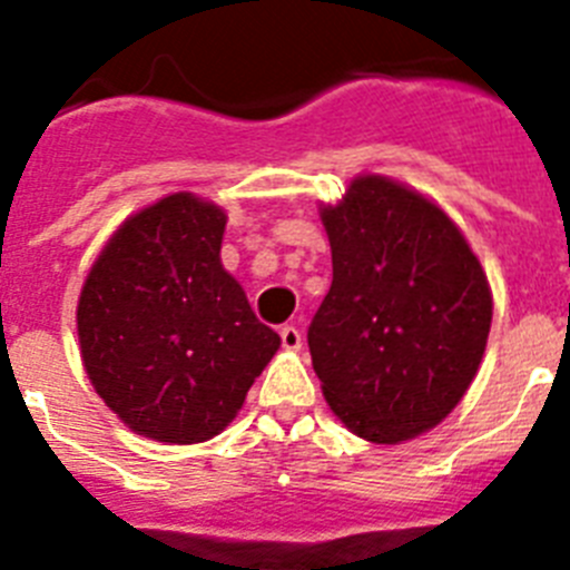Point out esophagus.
<instances>
[{
  "label": "esophagus",
  "instance_id": "esophagus-1",
  "mask_svg": "<svg viewBox=\"0 0 570 570\" xmlns=\"http://www.w3.org/2000/svg\"><path fill=\"white\" fill-rule=\"evenodd\" d=\"M279 340H282V347H288V351H299L302 331L296 328V325H285V328L279 331Z\"/></svg>",
  "mask_w": 570,
  "mask_h": 570
}]
</instances>
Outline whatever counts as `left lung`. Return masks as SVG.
<instances>
[{"label": "left lung", "instance_id": "obj_1", "mask_svg": "<svg viewBox=\"0 0 570 570\" xmlns=\"http://www.w3.org/2000/svg\"><path fill=\"white\" fill-rule=\"evenodd\" d=\"M322 223L334 282L308 328L322 394L356 436L396 445L445 420L476 376L488 279L460 228L385 176L354 179Z\"/></svg>", "mask_w": 570, "mask_h": 570}]
</instances>
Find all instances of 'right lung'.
<instances>
[{"label":"right lung","instance_id":"add662e5","mask_svg":"<svg viewBox=\"0 0 570 570\" xmlns=\"http://www.w3.org/2000/svg\"><path fill=\"white\" fill-rule=\"evenodd\" d=\"M223 234L216 205L165 196L116 230L85 279V371L136 434L174 445L216 436L279 347L223 268Z\"/></svg>","mask_w":570,"mask_h":570}]
</instances>
